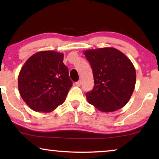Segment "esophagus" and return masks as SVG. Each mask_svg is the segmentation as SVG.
Segmentation results:
<instances>
[{
    "label": "esophagus",
    "mask_w": 159,
    "mask_h": 159,
    "mask_svg": "<svg viewBox=\"0 0 159 159\" xmlns=\"http://www.w3.org/2000/svg\"><path fill=\"white\" fill-rule=\"evenodd\" d=\"M75 84H76V86L80 87V85H81V81H80V80H79V81H77V82H75Z\"/></svg>",
    "instance_id": "esophagus-1"
}]
</instances>
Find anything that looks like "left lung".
<instances>
[{
    "label": "left lung",
    "instance_id": "8db88e82",
    "mask_svg": "<svg viewBox=\"0 0 159 159\" xmlns=\"http://www.w3.org/2000/svg\"><path fill=\"white\" fill-rule=\"evenodd\" d=\"M94 88L86 93L88 101L103 112H112L128 103L134 90L136 71L131 61L114 48L86 50Z\"/></svg>",
    "mask_w": 159,
    "mask_h": 159
}]
</instances>
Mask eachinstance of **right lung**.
<instances>
[{"label":"right lung","mask_w":159,"mask_h":159,"mask_svg":"<svg viewBox=\"0 0 159 159\" xmlns=\"http://www.w3.org/2000/svg\"><path fill=\"white\" fill-rule=\"evenodd\" d=\"M64 54L43 51L28 58L18 77L21 97L30 108L38 112H51L64 103L72 82Z\"/></svg>","instance_id":"add662e5"}]
</instances>
